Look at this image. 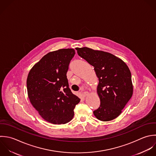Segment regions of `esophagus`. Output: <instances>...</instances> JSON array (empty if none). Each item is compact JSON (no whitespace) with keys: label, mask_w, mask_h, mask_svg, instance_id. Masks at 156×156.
<instances>
[{"label":"esophagus","mask_w":156,"mask_h":156,"mask_svg":"<svg viewBox=\"0 0 156 156\" xmlns=\"http://www.w3.org/2000/svg\"><path fill=\"white\" fill-rule=\"evenodd\" d=\"M88 95H89V92H83V94H82V95H83V97H86Z\"/></svg>","instance_id":"esophagus-1"}]
</instances>
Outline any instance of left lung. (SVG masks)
I'll return each instance as SVG.
<instances>
[{
  "mask_svg": "<svg viewBox=\"0 0 156 156\" xmlns=\"http://www.w3.org/2000/svg\"><path fill=\"white\" fill-rule=\"evenodd\" d=\"M80 56L94 67L98 78L100 106L94 114L103 122L119 117L133 94L131 73L126 64L115 55L87 47L76 48Z\"/></svg>",
  "mask_w": 156,
  "mask_h": 156,
  "instance_id": "left-lung-1",
  "label": "left lung"
}]
</instances>
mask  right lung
<instances>
[{
	"instance_id": "obj_1",
	"label": "right lung",
	"mask_w": 156,
	"mask_h": 156,
	"mask_svg": "<svg viewBox=\"0 0 156 156\" xmlns=\"http://www.w3.org/2000/svg\"><path fill=\"white\" fill-rule=\"evenodd\" d=\"M75 54L73 48L51 51L44 56L30 70L27 80L31 104L45 121L66 124L74 116L80 101L69 87L67 72Z\"/></svg>"
}]
</instances>
